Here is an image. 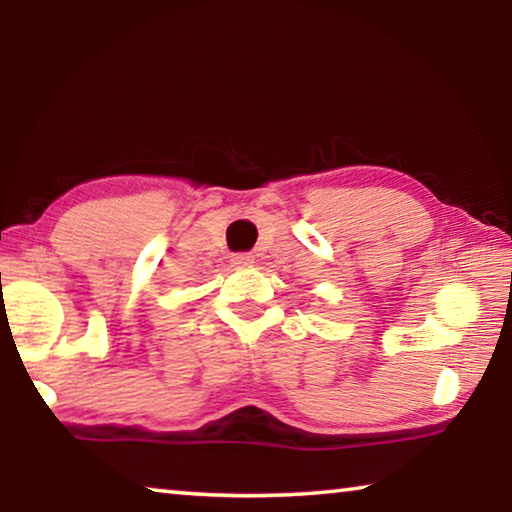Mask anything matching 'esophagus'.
Segmentation results:
<instances>
[{
    "mask_svg": "<svg viewBox=\"0 0 512 512\" xmlns=\"http://www.w3.org/2000/svg\"><path fill=\"white\" fill-rule=\"evenodd\" d=\"M232 264H235V266H253L255 257L250 253H237V255H232Z\"/></svg>",
    "mask_w": 512,
    "mask_h": 512,
    "instance_id": "obj_1",
    "label": "esophagus"
}]
</instances>
